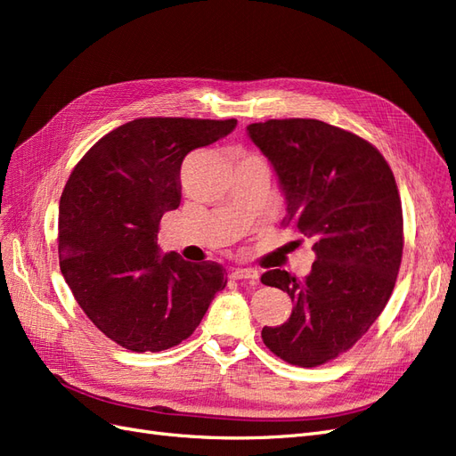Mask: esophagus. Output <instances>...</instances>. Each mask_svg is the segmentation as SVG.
I'll return each mask as SVG.
<instances>
[{
  "instance_id": "obj_1",
  "label": "esophagus",
  "mask_w": 456,
  "mask_h": 456,
  "mask_svg": "<svg viewBox=\"0 0 456 456\" xmlns=\"http://www.w3.org/2000/svg\"><path fill=\"white\" fill-rule=\"evenodd\" d=\"M230 275L232 280H249V281L258 280V272L253 268H233Z\"/></svg>"
}]
</instances>
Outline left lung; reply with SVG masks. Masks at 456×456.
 I'll return each mask as SVG.
<instances>
[{
  "label": "left lung",
  "instance_id": "8db88e82",
  "mask_svg": "<svg viewBox=\"0 0 456 456\" xmlns=\"http://www.w3.org/2000/svg\"><path fill=\"white\" fill-rule=\"evenodd\" d=\"M247 131L278 173L281 226L312 240L315 253L305 280L262 273L293 300L291 317L262 329V340L287 363L323 365L348 352L392 297L403 255L395 178L369 141L320 119H268Z\"/></svg>",
  "mask_w": 456,
  "mask_h": 456
}]
</instances>
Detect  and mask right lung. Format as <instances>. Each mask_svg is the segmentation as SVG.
<instances>
[{
	"instance_id": "right-lung-1",
	"label": "right lung",
	"mask_w": 456,
	"mask_h": 456,
	"mask_svg": "<svg viewBox=\"0 0 456 456\" xmlns=\"http://www.w3.org/2000/svg\"><path fill=\"white\" fill-rule=\"evenodd\" d=\"M238 119L139 118L104 134L68 176L59 207L61 272L81 310L131 352L169 350L194 333L226 287L218 262L161 256V216L181 205L188 151Z\"/></svg>"
}]
</instances>
